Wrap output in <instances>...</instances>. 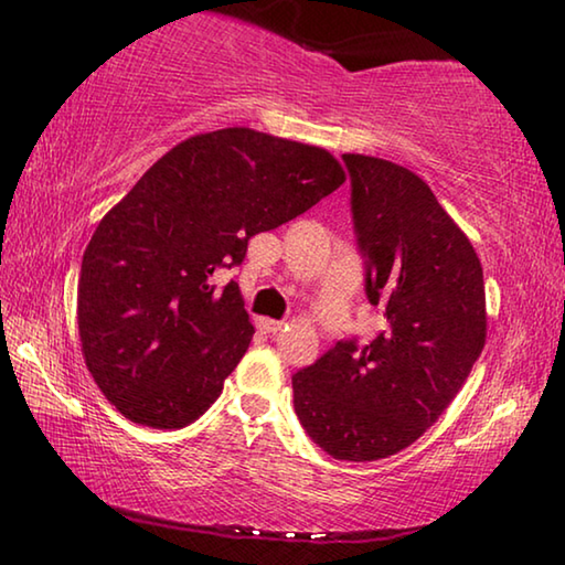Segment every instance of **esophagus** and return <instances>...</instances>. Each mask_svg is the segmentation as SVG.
<instances>
[{
	"label": "esophagus",
	"instance_id": "1",
	"mask_svg": "<svg viewBox=\"0 0 565 565\" xmlns=\"http://www.w3.org/2000/svg\"><path fill=\"white\" fill-rule=\"evenodd\" d=\"M259 329L264 331V333H279L281 329H284V321H274V319H259Z\"/></svg>",
	"mask_w": 565,
	"mask_h": 565
}]
</instances>
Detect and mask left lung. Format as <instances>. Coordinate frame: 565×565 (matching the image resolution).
I'll return each instance as SVG.
<instances>
[{"label": "left lung", "instance_id": "1", "mask_svg": "<svg viewBox=\"0 0 565 565\" xmlns=\"http://www.w3.org/2000/svg\"><path fill=\"white\" fill-rule=\"evenodd\" d=\"M366 256V296L384 313L369 343L339 341L296 371L294 408L339 461H379L434 426L486 343L483 269L473 244L406 167L343 154Z\"/></svg>", "mask_w": 565, "mask_h": 565}]
</instances>
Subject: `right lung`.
Masks as SVG:
<instances>
[{
	"label": "right lung",
	"mask_w": 565,
	"mask_h": 565,
	"mask_svg": "<svg viewBox=\"0 0 565 565\" xmlns=\"http://www.w3.org/2000/svg\"><path fill=\"white\" fill-rule=\"evenodd\" d=\"M347 174L327 149L246 127L196 134L147 169L84 252L76 296L89 374L124 418L184 428L214 404L254 327L212 276Z\"/></svg>",
	"instance_id": "obj_1"
}]
</instances>
